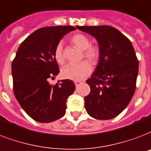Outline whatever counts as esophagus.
I'll list each match as a JSON object with an SVG mask.
<instances>
[{
    "instance_id": "1",
    "label": "esophagus",
    "mask_w": 151,
    "mask_h": 151,
    "mask_svg": "<svg viewBox=\"0 0 151 151\" xmlns=\"http://www.w3.org/2000/svg\"><path fill=\"white\" fill-rule=\"evenodd\" d=\"M74 83H75L76 87H78V86H80L81 84L82 83V82H81V81H75V82H74Z\"/></svg>"
}]
</instances>
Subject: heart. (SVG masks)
I'll use <instances>...</instances> for the list:
<instances>
[{
	"label": "heart",
	"mask_w": 151,
	"mask_h": 151,
	"mask_svg": "<svg viewBox=\"0 0 151 151\" xmlns=\"http://www.w3.org/2000/svg\"><path fill=\"white\" fill-rule=\"evenodd\" d=\"M72 44L82 50V57L85 58L93 65H96L101 56V49L98 45L90 44L88 36L81 33H76L70 38ZM55 60L60 65L65 62L63 47L58 44L54 52ZM89 62V63H90ZM87 61H82L77 65H67L63 68L61 75L64 79L71 81H80L86 78L92 71V66Z\"/></svg>",
	"instance_id": "heart-1"
}]
</instances>
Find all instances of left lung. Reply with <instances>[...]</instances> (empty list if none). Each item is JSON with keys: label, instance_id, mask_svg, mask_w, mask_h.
<instances>
[{"label": "left lung", "instance_id": "8db88e82", "mask_svg": "<svg viewBox=\"0 0 151 151\" xmlns=\"http://www.w3.org/2000/svg\"><path fill=\"white\" fill-rule=\"evenodd\" d=\"M76 27L96 38L101 49L98 64L86 81L91 90L85 97V108L96 119H113L126 109L136 88L139 61L134 47L113 27Z\"/></svg>", "mask_w": 151, "mask_h": 151}]
</instances>
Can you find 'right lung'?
I'll list each match as a JSON object with an SVG mask.
<instances>
[{"label":"right lung","mask_w":151,"mask_h":151,"mask_svg":"<svg viewBox=\"0 0 151 151\" xmlns=\"http://www.w3.org/2000/svg\"><path fill=\"white\" fill-rule=\"evenodd\" d=\"M76 28L72 26L46 27L35 31L18 48L12 63L13 92L22 109L40 123H50L65 115L66 101L75 90L73 81L50 85L59 67L54 52L61 39Z\"/></svg>","instance_id":"obj_1"}]
</instances>
